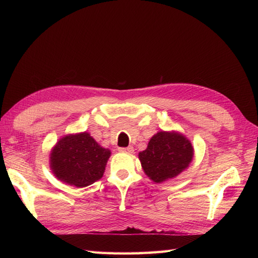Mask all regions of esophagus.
Segmentation results:
<instances>
[{
    "label": "esophagus",
    "mask_w": 258,
    "mask_h": 258,
    "mask_svg": "<svg viewBox=\"0 0 258 258\" xmlns=\"http://www.w3.org/2000/svg\"><path fill=\"white\" fill-rule=\"evenodd\" d=\"M120 152H126V153H133L134 149L133 146H127V147H119Z\"/></svg>",
    "instance_id": "34e87169"
}]
</instances>
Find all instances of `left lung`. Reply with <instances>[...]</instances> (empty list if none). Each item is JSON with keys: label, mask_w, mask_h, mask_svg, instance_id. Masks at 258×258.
<instances>
[{"label": "left lung", "mask_w": 258, "mask_h": 258, "mask_svg": "<svg viewBox=\"0 0 258 258\" xmlns=\"http://www.w3.org/2000/svg\"><path fill=\"white\" fill-rule=\"evenodd\" d=\"M193 155V146L185 136L162 131L153 136L139 157L147 176L155 183H162L182 173Z\"/></svg>", "instance_id": "obj_1"}]
</instances>
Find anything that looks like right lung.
I'll list each match as a JSON object with an SVG mask.
<instances>
[{
	"label": "right lung",
	"mask_w": 258,
	"mask_h": 258,
	"mask_svg": "<svg viewBox=\"0 0 258 258\" xmlns=\"http://www.w3.org/2000/svg\"><path fill=\"white\" fill-rule=\"evenodd\" d=\"M111 151L103 149L89 133L67 135L51 153V168L62 182L85 187L100 179Z\"/></svg>",
	"instance_id": "1"
}]
</instances>
